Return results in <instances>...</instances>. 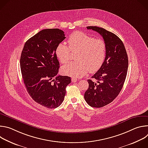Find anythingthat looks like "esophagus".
Returning a JSON list of instances; mask_svg holds the SVG:
<instances>
[{"label":"esophagus","instance_id":"1","mask_svg":"<svg viewBox=\"0 0 148 148\" xmlns=\"http://www.w3.org/2000/svg\"><path fill=\"white\" fill-rule=\"evenodd\" d=\"M71 81H72L73 82H76L77 81V79L75 78H72Z\"/></svg>","mask_w":148,"mask_h":148}]
</instances>
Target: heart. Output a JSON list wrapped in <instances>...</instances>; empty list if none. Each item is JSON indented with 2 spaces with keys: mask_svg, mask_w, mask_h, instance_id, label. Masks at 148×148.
Listing matches in <instances>:
<instances>
[{
  "mask_svg": "<svg viewBox=\"0 0 148 148\" xmlns=\"http://www.w3.org/2000/svg\"><path fill=\"white\" fill-rule=\"evenodd\" d=\"M69 47L64 43L58 45L56 55L62 64L70 61L71 52H77L75 58L78 60L62 67V72L73 77H80L88 70L97 71L102 65L106 56V45L100 38L92 37L81 32L73 33L68 39Z\"/></svg>",
  "mask_w": 148,
  "mask_h": 148,
  "instance_id": "1",
  "label": "heart"
}]
</instances>
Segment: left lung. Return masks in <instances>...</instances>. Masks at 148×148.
I'll list each match as a JSON object with an SVG mask.
<instances>
[{"instance_id": "left-lung-1", "label": "left lung", "mask_w": 148, "mask_h": 148, "mask_svg": "<svg viewBox=\"0 0 148 148\" xmlns=\"http://www.w3.org/2000/svg\"><path fill=\"white\" fill-rule=\"evenodd\" d=\"M100 34L106 45V56L102 65L88 79L89 87L84 98L92 107L101 108L112 102L118 95L125 82L128 68V58L122 40L115 34L97 26H88Z\"/></svg>"}]
</instances>
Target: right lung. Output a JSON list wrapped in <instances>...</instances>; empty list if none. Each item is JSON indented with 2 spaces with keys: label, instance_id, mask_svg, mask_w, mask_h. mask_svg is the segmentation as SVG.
<instances>
[{
  "label": "right lung",
  "instance_id": "obj_1",
  "mask_svg": "<svg viewBox=\"0 0 148 148\" xmlns=\"http://www.w3.org/2000/svg\"><path fill=\"white\" fill-rule=\"evenodd\" d=\"M66 38L58 29H44L29 38L21 54L20 64L23 82L32 99L47 108L62 103L71 78L58 75L60 63L56 54Z\"/></svg>",
  "mask_w": 148,
  "mask_h": 148
}]
</instances>
